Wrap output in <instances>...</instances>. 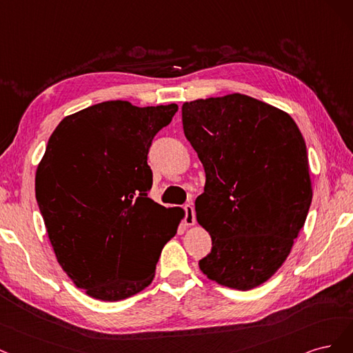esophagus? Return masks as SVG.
<instances>
[{"label": "esophagus", "mask_w": 353, "mask_h": 353, "mask_svg": "<svg viewBox=\"0 0 353 353\" xmlns=\"http://www.w3.org/2000/svg\"><path fill=\"white\" fill-rule=\"evenodd\" d=\"M183 210H185V224L186 225L195 224V210H193L192 203H186Z\"/></svg>", "instance_id": "1"}]
</instances>
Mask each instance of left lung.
Listing matches in <instances>:
<instances>
[{
    "instance_id": "obj_1",
    "label": "left lung",
    "mask_w": 353,
    "mask_h": 353,
    "mask_svg": "<svg viewBox=\"0 0 353 353\" xmlns=\"http://www.w3.org/2000/svg\"><path fill=\"white\" fill-rule=\"evenodd\" d=\"M181 120L207 177L195 210L212 248L199 268L254 289L286 261L310 211L303 136L288 112L242 94L185 102Z\"/></svg>"
}]
</instances>
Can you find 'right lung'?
I'll use <instances>...</instances> for the list:
<instances>
[{"label":"right lung","mask_w":353,"mask_h":353,"mask_svg":"<svg viewBox=\"0 0 353 353\" xmlns=\"http://www.w3.org/2000/svg\"><path fill=\"white\" fill-rule=\"evenodd\" d=\"M176 104L105 101L64 117L37 170L35 192L57 261L90 298L116 302L154 280L180 215L154 202L148 152Z\"/></svg>","instance_id":"1"}]
</instances>
